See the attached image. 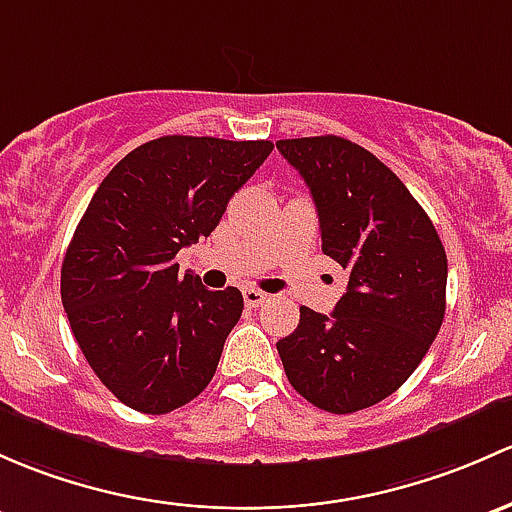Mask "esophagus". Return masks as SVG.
Here are the masks:
<instances>
[{"mask_svg":"<svg viewBox=\"0 0 512 512\" xmlns=\"http://www.w3.org/2000/svg\"><path fill=\"white\" fill-rule=\"evenodd\" d=\"M242 297H245V304L250 306V309H257V306H262L267 299H270V294L260 292V289H245Z\"/></svg>","mask_w":512,"mask_h":512,"instance_id":"34e87169","label":"esophagus"}]
</instances>
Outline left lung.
I'll list each match as a JSON object with an SVG mask.
<instances>
[{
  "label": "left lung",
  "mask_w": 512,
  "mask_h": 512,
  "mask_svg": "<svg viewBox=\"0 0 512 512\" xmlns=\"http://www.w3.org/2000/svg\"><path fill=\"white\" fill-rule=\"evenodd\" d=\"M316 203L321 250L348 272L333 314L301 306L277 341L289 383L319 410L378 405L414 373L446 311V252L407 186L351 139H279Z\"/></svg>",
  "instance_id": "8db88e82"
}]
</instances>
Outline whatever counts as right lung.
I'll use <instances>...</instances> for the list:
<instances>
[{
    "label": "right lung",
    "mask_w": 512,
    "mask_h": 512,
    "mask_svg": "<svg viewBox=\"0 0 512 512\" xmlns=\"http://www.w3.org/2000/svg\"><path fill=\"white\" fill-rule=\"evenodd\" d=\"M272 142L152 139L102 179L61 267V299L100 383L144 414L201 395L242 314L240 289L179 274L181 247L208 238Z\"/></svg>",
    "instance_id": "add662e5"
}]
</instances>
